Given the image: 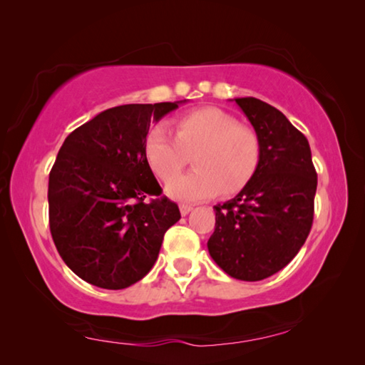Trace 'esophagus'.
I'll return each mask as SVG.
<instances>
[{
    "label": "esophagus",
    "mask_w": 365,
    "mask_h": 365,
    "mask_svg": "<svg viewBox=\"0 0 365 365\" xmlns=\"http://www.w3.org/2000/svg\"><path fill=\"white\" fill-rule=\"evenodd\" d=\"M192 210H193V207L190 206V205H180V214H182V216H187V214L192 211Z\"/></svg>",
    "instance_id": "esophagus-1"
}]
</instances>
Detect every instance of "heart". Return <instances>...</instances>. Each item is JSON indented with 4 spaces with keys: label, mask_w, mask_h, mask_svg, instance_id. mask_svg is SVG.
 Returning a JSON list of instances; mask_svg holds the SVG:
<instances>
[{
    "label": "heart",
    "mask_w": 365,
    "mask_h": 365,
    "mask_svg": "<svg viewBox=\"0 0 365 365\" xmlns=\"http://www.w3.org/2000/svg\"><path fill=\"white\" fill-rule=\"evenodd\" d=\"M173 131L155 126L144 141L149 167L162 182H170L190 157L195 170L167 185L170 198L193 203L240 192L259 162L258 135L234 115L216 107L196 108L173 121Z\"/></svg>",
    "instance_id": "obj_1"
}]
</instances>
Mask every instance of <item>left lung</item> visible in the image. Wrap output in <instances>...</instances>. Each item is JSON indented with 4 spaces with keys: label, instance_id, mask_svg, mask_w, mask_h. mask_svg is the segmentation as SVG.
Listing matches in <instances>:
<instances>
[{
    "label": "left lung",
    "instance_id": "obj_1",
    "mask_svg": "<svg viewBox=\"0 0 365 365\" xmlns=\"http://www.w3.org/2000/svg\"><path fill=\"white\" fill-rule=\"evenodd\" d=\"M259 140L255 173L235 198L214 206L207 250L240 281H262L297 255L314 222L317 172L307 138L284 113L255 97L234 99Z\"/></svg>",
    "mask_w": 365,
    "mask_h": 365
}]
</instances>
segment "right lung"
I'll use <instances>...</instances> for the list:
<instances>
[{"mask_svg": "<svg viewBox=\"0 0 365 365\" xmlns=\"http://www.w3.org/2000/svg\"><path fill=\"white\" fill-rule=\"evenodd\" d=\"M180 102L128 103L103 110L69 133L48 178L50 232L68 268L89 284L125 289L155 263L180 219L144 155L153 121Z\"/></svg>", "mask_w": 365, "mask_h": 365, "instance_id": "1", "label": "right lung"}]
</instances>
